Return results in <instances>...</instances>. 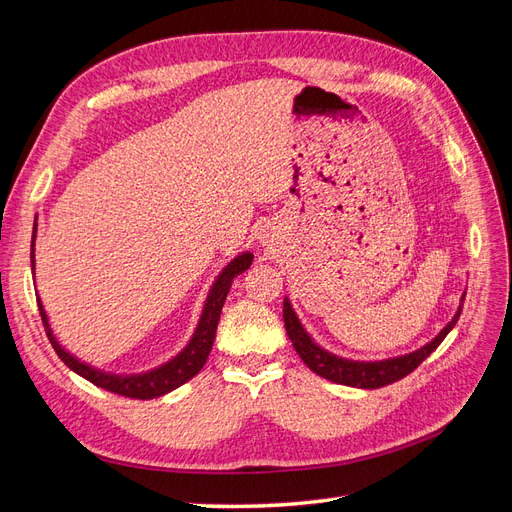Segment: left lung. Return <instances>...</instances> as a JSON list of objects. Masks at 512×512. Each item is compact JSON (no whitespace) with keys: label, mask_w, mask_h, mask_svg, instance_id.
I'll list each match as a JSON object with an SVG mask.
<instances>
[{"label":"left lung","mask_w":512,"mask_h":512,"mask_svg":"<svg viewBox=\"0 0 512 512\" xmlns=\"http://www.w3.org/2000/svg\"><path fill=\"white\" fill-rule=\"evenodd\" d=\"M463 299L466 297H461V305H463ZM461 305L457 309L455 318L446 324L444 331H440V335L433 339V342H429L427 346H423L421 350H416L408 356H399V359L380 361V363H354V361H346V359H337V356L318 348L312 342V337L303 331L301 322L297 316H294L288 299L284 301V324H286V333L290 337L294 350H297L303 363L312 369L314 374H318L320 378H327L331 382H337V384L356 386V389H380V386L393 384L401 378H406L408 374H412V371L442 344V339L448 335V331L455 327L459 316H461Z\"/></svg>","instance_id":"1"}]
</instances>
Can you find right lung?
I'll return each instance as SVG.
<instances>
[{
	"label": "right lung",
	"mask_w": 512,
	"mask_h": 512,
	"mask_svg": "<svg viewBox=\"0 0 512 512\" xmlns=\"http://www.w3.org/2000/svg\"><path fill=\"white\" fill-rule=\"evenodd\" d=\"M34 239H36V224H34ZM252 258H254L252 254H241L239 258L232 260L230 265L222 271V275L218 277V282L213 284V288L209 292V299L205 303L203 316H200L196 333L192 337V342L188 344V348H185L177 356V359L162 365L160 369L149 371V374H143V376H111V374H104V371H98V369L89 367L81 361H76L72 354H68L64 348L57 344V339L51 333L49 320H46L44 307L38 299V309H40V318H42V324H44L46 337H49V342L55 348V352H57L61 361H64L72 371H76V374L83 376L91 384L100 386V389H104V391H111L115 395L130 397V399H153V397L166 395L173 389H177V386L192 380L198 374V371L203 369V365L207 363L209 352L213 348L215 331H218V322H220V314H222V307H224V301H226V294L230 290V284L239 273H243L245 269H250ZM32 267H34V243H32Z\"/></svg>",
	"instance_id": "obj_1"
}]
</instances>
